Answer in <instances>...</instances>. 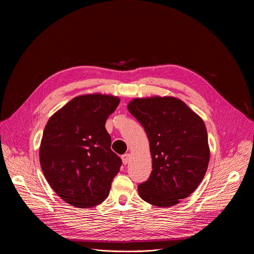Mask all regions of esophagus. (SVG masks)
Returning a JSON list of instances; mask_svg holds the SVG:
<instances>
[{"instance_id":"obj_1","label":"esophagus","mask_w":254,"mask_h":254,"mask_svg":"<svg viewBox=\"0 0 254 254\" xmlns=\"http://www.w3.org/2000/svg\"><path fill=\"white\" fill-rule=\"evenodd\" d=\"M122 158H123V163H124L125 165H127V164H128L129 161H130V154H128V153L124 154V155L122 156Z\"/></svg>"}]
</instances>
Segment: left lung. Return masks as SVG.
Segmentation results:
<instances>
[{
	"mask_svg": "<svg viewBox=\"0 0 254 254\" xmlns=\"http://www.w3.org/2000/svg\"><path fill=\"white\" fill-rule=\"evenodd\" d=\"M127 109L148 137L152 157L149 179L138 185L142 199L156 207H172L202 182L210 161L203 119L174 97L131 100Z\"/></svg>",
	"mask_w": 254,
	"mask_h": 254,
	"instance_id": "obj_1",
	"label": "left lung"
}]
</instances>
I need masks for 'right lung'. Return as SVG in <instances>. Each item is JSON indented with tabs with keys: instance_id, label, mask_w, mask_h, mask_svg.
I'll return each mask as SVG.
<instances>
[{
	"instance_id": "1",
	"label": "right lung",
	"mask_w": 254,
	"mask_h": 254,
	"mask_svg": "<svg viewBox=\"0 0 254 254\" xmlns=\"http://www.w3.org/2000/svg\"><path fill=\"white\" fill-rule=\"evenodd\" d=\"M119 102L112 95L78 96L45 126L40 165L51 189L71 206L95 207L109 194L122 159L111 150L105 125Z\"/></svg>"
}]
</instances>
